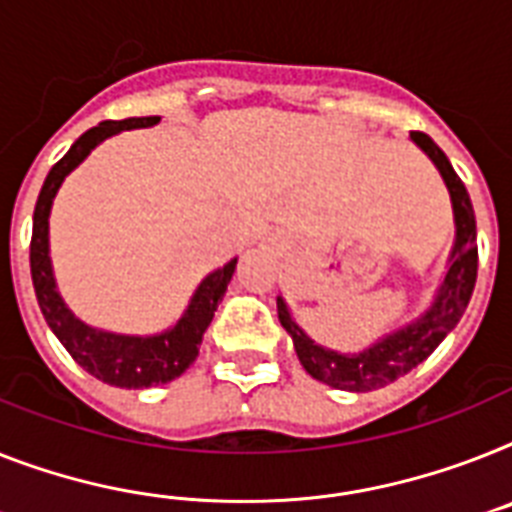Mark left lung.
I'll use <instances>...</instances> for the list:
<instances>
[{"mask_svg": "<svg viewBox=\"0 0 512 512\" xmlns=\"http://www.w3.org/2000/svg\"><path fill=\"white\" fill-rule=\"evenodd\" d=\"M411 141L432 159V164L445 180L450 204H453L455 240L450 256H447L445 277L434 293L432 306L405 327L379 337L369 348L358 350V353H340V350L324 348V345L311 340L293 319L285 298L277 295L280 324L285 327L287 335L293 337V348L298 353L301 366L311 377L335 387V390H379L384 384L395 382L411 369H416L418 363L432 356L439 342L453 332L463 311H466L468 301H471V295H474L479 248H476V217L471 196H468L466 185L460 183V177L455 175L445 151L439 149L429 135L411 133Z\"/></svg>", "mask_w": 512, "mask_h": 512, "instance_id": "left-lung-1", "label": "left lung"}]
</instances>
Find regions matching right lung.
Listing matches in <instances>:
<instances>
[{
	"label": "right lung",
	"mask_w": 512,
	"mask_h": 512,
	"mask_svg": "<svg viewBox=\"0 0 512 512\" xmlns=\"http://www.w3.org/2000/svg\"><path fill=\"white\" fill-rule=\"evenodd\" d=\"M162 117H130V120H107L86 130L70 146L62 159L54 164L38 193L36 211H33V238H31V277L36 290L38 306L46 324L57 340L75 358L78 366L101 379V382L122 387V390H146L154 384H167L185 374L190 363L198 358V348L204 340L206 327L214 319V311L222 303L230 285L238 259L227 261L211 274H206L196 293L190 298L183 316L164 332L156 335H120L107 329L91 327L80 322L67 308L65 298L59 295L54 280L52 256H49V214H52L54 196L65 177L86 159L101 141H107L122 130L154 128Z\"/></svg>",
	"instance_id": "obj_1"
}]
</instances>
